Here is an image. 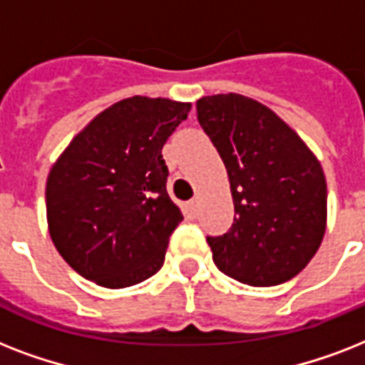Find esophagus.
Returning <instances> with one entry per match:
<instances>
[{
	"label": "esophagus",
	"mask_w": 365,
	"mask_h": 365,
	"mask_svg": "<svg viewBox=\"0 0 365 365\" xmlns=\"http://www.w3.org/2000/svg\"><path fill=\"white\" fill-rule=\"evenodd\" d=\"M197 208H199V199H191L189 200V212H191V214H197Z\"/></svg>",
	"instance_id": "1"
}]
</instances>
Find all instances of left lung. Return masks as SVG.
Instances as JSON below:
<instances>
[{
    "instance_id": "obj_1",
    "label": "left lung",
    "mask_w": 365,
    "mask_h": 365,
    "mask_svg": "<svg viewBox=\"0 0 365 365\" xmlns=\"http://www.w3.org/2000/svg\"><path fill=\"white\" fill-rule=\"evenodd\" d=\"M197 117L227 168L237 214L227 233L206 237L216 267L257 288L294 278L326 233L320 160L274 111L242 94L205 96Z\"/></svg>"
}]
</instances>
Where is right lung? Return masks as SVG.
Here are the masks:
<instances>
[{
    "label": "right lung",
    "mask_w": 365,
    "mask_h": 365,
    "mask_svg": "<svg viewBox=\"0 0 365 365\" xmlns=\"http://www.w3.org/2000/svg\"><path fill=\"white\" fill-rule=\"evenodd\" d=\"M191 104L132 96L94 117L47 178L48 233L83 278L126 288L153 277L183 220L166 193L163 145Z\"/></svg>",
    "instance_id": "add662e5"
}]
</instances>
